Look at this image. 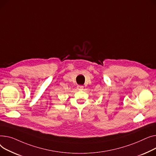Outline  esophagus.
<instances>
[{
    "instance_id": "1",
    "label": "esophagus",
    "mask_w": 156,
    "mask_h": 156,
    "mask_svg": "<svg viewBox=\"0 0 156 156\" xmlns=\"http://www.w3.org/2000/svg\"><path fill=\"white\" fill-rule=\"evenodd\" d=\"M83 89H84V86H81V85L77 86V89H78V90H83Z\"/></svg>"
}]
</instances>
